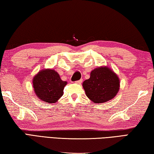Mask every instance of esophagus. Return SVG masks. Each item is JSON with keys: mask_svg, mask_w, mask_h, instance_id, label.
<instances>
[{"mask_svg": "<svg viewBox=\"0 0 154 154\" xmlns=\"http://www.w3.org/2000/svg\"><path fill=\"white\" fill-rule=\"evenodd\" d=\"M75 82L76 83V84H79V85H80V84H81V83L82 82V79H80V80H78V81H75Z\"/></svg>", "mask_w": 154, "mask_h": 154, "instance_id": "34e87169", "label": "esophagus"}]
</instances>
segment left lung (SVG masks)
I'll use <instances>...</instances> for the list:
<instances>
[{"label":"left lung","instance_id":"obj_1","mask_svg":"<svg viewBox=\"0 0 154 154\" xmlns=\"http://www.w3.org/2000/svg\"><path fill=\"white\" fill-rule=\"evenodd\" d=\"M118 75L107 66L93 69L89 79L85 80L82 87L87 97L95 103H103L114 99L120 89Z\"/></svg>","mask_w":154,"mask_h":154}]
</instances>
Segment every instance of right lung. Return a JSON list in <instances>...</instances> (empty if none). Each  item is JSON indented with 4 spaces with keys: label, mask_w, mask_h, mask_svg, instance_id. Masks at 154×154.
Returning a JSON list of instances; mask_svg holds the SVG:
<instances>
[{
    "label": "right lung",
    "mask_w": 154,
    "mask_h": 154,
    "mask_svg": "<svg viewBox=\"0 0 154 154\" xmlns=\"http://www.w3.org/2000/svg\"><path fill=\"white\" fill-rule=\"evenodd\" d=\"M34 93L40 100L55 103L63 95V89L67 82L63 81L55 70L42 69L32 79Z\"/></svg>",
    "instance_id": "1"
}]
</instances>
